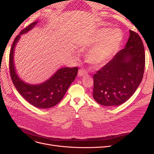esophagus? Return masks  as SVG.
I'll return each mask as SVG.
<instances>
[{"label": "esophagus", "mask_w": 154, "mask_h": 154, "mask_svg": "<svg viewBox=\"0 0 154 154\" xmlns=\"http://www.w3.org/2000/svg\"><path fill=\"white\" fill-rule=\"evenodd\" d=\"M87 74V71L85 69H81L79 70V71H78V76H82L83 75H85V74Z\"/></svg>", "instance_id": "esophagus-1"}]
</instances>
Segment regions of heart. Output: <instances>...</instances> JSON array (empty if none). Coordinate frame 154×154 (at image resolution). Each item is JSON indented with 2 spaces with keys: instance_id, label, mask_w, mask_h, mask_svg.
<instances>
[{
  "instance_id": "b5f03b06",
  "label": "heart",
  "mask_w": 154,
  "mask_h": 154,
  "mask_svg": "<svg viewBox=\"0 0 154 154\" xmlns=\"http://www.w3.org/2000/svg\"><path fill=\"white\" fill-rule=\"evenodd\" d=\"M122 39V32L119 29L108 30L101 28L97 30L94 35L84 42L85 47L93 45L86 54L87 62L95 67H101L117 51Z\"/></svg>"
}]
</instances>
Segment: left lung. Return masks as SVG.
Instances as JSON below:
<instances>
[{
  "mask_svg": "<svg viewBox=\"0 0 154 154\" xmlns=\"http://www.w3.org/2000/svg\"><path fill=\"white\" fill-rule=\"evenodd\" d=\"M129 32L125 48L93 76V97L101 105L123 104L142 81L145 66L143 43L136 32Z\"/></svg>",
  "mask_w": 154,
  "mask_h": 154,
  "instance_id": "left-lung-1",
  "label": "left lung"
}]
</instances>
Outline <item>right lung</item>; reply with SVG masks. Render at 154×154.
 <instances>
[{
	"mask_svg": "<svg viewBox=\"0 0 154 154\" xmlns=\"http://www.w3.org/2000/svg\"><path fill=\"white\" fill-rule=\"evenodd\" d=\"M38 21L32 22L20 31L14 40L10 53V71L12 82L19 94L37 108L48 109L57 105L62 100L69 87L75 80L78 67L59 69L48 80L39 84H30L18 76L14 63V53L16 45L22 35L34 28Z\"/></svg>",
	"mask_w": 154,
	"mask_h": 154,
	"instance_id": "right-lung-1",
	"label": "right lung"
}]
</instances>
